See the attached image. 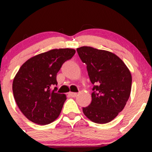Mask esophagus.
I'll return each mask as SVG.
<instances>
[{
    "label": "esophagus",
    "mask_w": 152,
    "mask_h": 152,
    "mask_svg": "<svg viewBox=\"0 0 152 152\" xmlns=\"http://www.w3.org/2000/svg\"><path fill=\"white\" fill-rule=\"evenodd\" d=\"M69 95H70L71 97H76L78 94H77V93H73V92H70V93H69Z\"/></svg>",
    "instance_id": "esophagus-1"
}]
</instances>
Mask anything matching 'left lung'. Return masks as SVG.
Returning <instances> with one entry per match:
<instances>
[{
	"label": "left lung",
	"mask_w": 152,
	"mask_h": 152,
	"mask_svg": "<svg viewBox=\"0 0 152 152\" xmlns=\"http://www.w3.org/2000/svg\"><path fill=\"white\" fill-rule=\"evenodd\" d=\"M87 65L93 85L92 102L83 107L84 114L96 124L113 121L123 110L132 88V75L124 62L110 51L89 46L76 49Z\"/></svg>",
	"instance_id": "obj_1"
}]
</instances>
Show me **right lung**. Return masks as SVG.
I'll use <instances>...</instances> for the list:
<instances>
[{"label":"right lung","mask_w":152,"mask_h":152,"mask_svg":"<svg viewBox=\"0 0 152 152\" xmlns=\"http://www.w3.org/2000/svg\"><path fill=\"white\" fill-rule=\"evenodd\" d=\"M76 53L72 48L53 49L28 59L12 84L15 100L23 114L33 123L50 124L59 117L66 100L56 93V75L63 63Z\"/></svg>","instance_id":"right-lung-1"}]
</instances>
